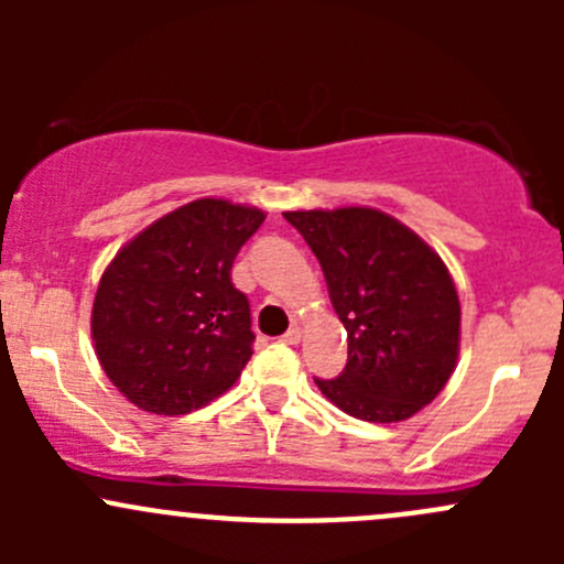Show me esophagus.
<instances>
[{
    "mask_svg": "<svg viewBox=\"0 0 564 564\" xmlns=\"http://www.w3.org/2000/svg\"><path fill=\"white\" fill-rule=\"evenodd\" d=\"M300 338H303V329L300 327H292V329H286V333H283V344H289V346H294V344H300Z\"/></svg>",
    "mask_w": 564,
    "mask_h": 564,
    "instance_id": "obj_1",
    "label": "esophagus"
}]
</instances>
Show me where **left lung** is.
Segmentation results:
<instances>
[{"label":"left lung","mask_w":564,"mask_h":564,"mask_svg":"<svg viewBox=\"0 0 564 564\" xmlns=\"http://www.w3.org/2000/svg\"><path fill=\"white\" fill-rule=\"evenodd\" d=\"M283 218L322 264L346 327L340 377L324 398L368 423H398L434 401L456 371L460 303L445 261L401 220L371 207L300 209Z\"/></svg>","instance_id":"8db88e82"}]
</instances>
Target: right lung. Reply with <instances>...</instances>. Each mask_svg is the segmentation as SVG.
<instances>
[{
    "instance_id": "obj_1",
    "label": "right lung",
    "mask_w": 564,
    "mask_h": 564,
    "mask_svg": "<svg viewBox=\"0 0 564 564\" xmlns=\"http://www.w3.org/2000/svg\"><path fill=\"white\" fill-rule=\"evenodd\" d=\"M261 224L256 207L196 198L113 256L93 303V340L130 403L187 414L240 379L256 335L231 264Z\"/></svg>"
}]
</instances>
